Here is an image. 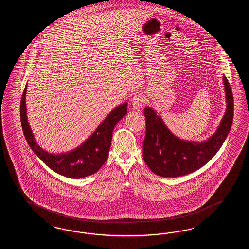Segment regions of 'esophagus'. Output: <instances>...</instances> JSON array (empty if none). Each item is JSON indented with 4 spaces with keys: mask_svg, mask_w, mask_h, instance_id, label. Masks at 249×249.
Returning <instances> with one entry per match:
<instances>
[{
    "mask_svg": "<svg viewBox=\"0 0 249 249\" xmlns=\"http://www.w3.org/2000/svg\"><path fill=\"white\" fill-rule=\"evenodd\" d=\"M146 101V97L142 94H136L132 98V105L134 109H141L142 107L144 102Z\"/></svg>",
    "mask_w": 249,
    "mask_h": 249,
    "instance_id": "esophagus-1",
    "label": "esophagus"
}]
</instances>
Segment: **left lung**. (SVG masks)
<instances>
[{
    "mask_svg": "<svg viewBox=\"0 0 249 249\" xmlns=\"http://www.w3.org/2000/svg\"><path fill=\"white\" fill-rule=\"evenodd\" d=\"M227 109L215 133L201 143L185 142L175 136L152 108L144 109L146 135L143 159L154 174L163 177H178L201 168L222 147L232 124L234 101L232 90L223 76Z\"/></svg>",
    "mask_w": 249,
    "mask_h": 249,
    "instance_id": "obj_1",
    "label": "left lung"
}]
</instances>
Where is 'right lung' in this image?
Returning a JSON list of instances; mask_svg holds the SVG:
<instances>
[{
	"label": "right lung",
	"mask_w": 249,
	"mask_h": 249,
	"mask_svg": "<svg viewBox=\"0 0 249 249\" xmlns=\"http://www.w3.org/2000/svg\"><path fill=\"white\" fill-rule=\"evenodd\" d=\"M26 92L27 86L23 91L20 102V120L24 135L33 151L51 169L66 177L79 179L95 174L106 162L108 150L111 146L114 127L127 114L126 102L112 110L92 135H90L78 148L67 153L55 155L48 153L36 142L27 122Z\"/></svg>",
	"instance_id": "right-lung-1"
}]
</instances>
